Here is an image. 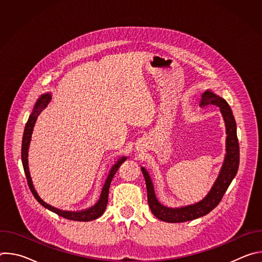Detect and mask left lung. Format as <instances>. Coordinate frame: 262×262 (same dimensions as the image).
<instances>
[{"label": "left lung", "mask_w": 262, "mask_h": 262, "mask_svg": "<svg viewBox=\"0 0 262 262\" xmlns=\"http://www.w3.org/2000/svg\"><path fill=\"white\" fill-rule=\"evenodd\" d=\"M201 104L216 105L220 107L226 125V156L220 174L211 190L200 202L179 208H170L161 204L155 194L154 184L145 168H141L147 188V201L152 213L160 220L169 223H182L203 216L210 212L222 200L228 186L235 177L239 166V145L236 135V123L227 101L207 90L202 94Z\"/></svg>", "instance_id": "8db88e82"}]
</instances>
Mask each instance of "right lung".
I'll return each instance as SVG.
<instances>
[{
	"instance_id": "right-lung-1",
	"label": "right lung",
	"mask_w": 262,
	"mask_h": 262,
	"mask_svg": "<svg viewBox=\"0 0 262 262\" xmlns=\"http://www.w3.org/2000/svg\"><path fill=\"white\" fill-rule=\"evenodd\" d=\"M52 99V95L51 93H47V94H42L38 100L36 101L34 108L32 111L31 115L29 116V119L26 123L25 126V132H24V136H23V142H21V162H23V166H24V170H25V174L27 177V181H28V185L29 189L31 190L33 196L35 197V199L38 201L42 206H45L46 208H48L49 210L57 213L60 216H63L67 220H71V221H80V222H88V221H92L95 220L97 217H99L105 210L106 204H107V197H108V189H110V184L112 179H113L114 175L116 174L117 170L119 169V167L121 166V164L123 162H125L126 158L122 157L120 158L115 164L114 166L111 168L110 173L106 177V180L102 186L101 190V194L100 197L98 199V201L91 206L88 209L85 210H81V211H67V210H61L58 209L48 203H46L37 194V192L34 189V185L32 182V178L30 176V171H29V166H28V151H29V146H30V142H31V137H32V133H33V128L35 125V122L37 120V117L40 115V113L42 112V110L45 107H47V105L49 104V102Z\"/></svg>"
}]
</instances>
